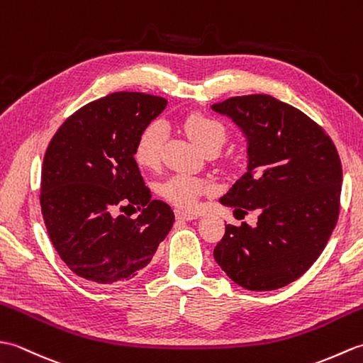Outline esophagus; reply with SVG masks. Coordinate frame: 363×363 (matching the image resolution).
I'll list each match as a JSON object with an SVG mask.
<instances>
[{
	"mask_svg": "<svg viewBox=\"0 0 363 363\" xmlns=\"http://www.w3.org/2000/svg\"><path fill=\"white\" fill-rule=\"evenodd\" d=\"M176 218L181 220V221H191V220H196L199 218L198 213H191V212H184V211H176L174 212Z\"/></svg>",
	"mask_w": 363,
	"mask_h": 363,
	"instance_id": "obj_1",
	"label": "esophagus"
}]
</instances>
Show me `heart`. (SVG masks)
<instances>
[{
    "mask_svg": "<svg viewBox=\"0 0 363 363\" xmlns=\"http://www.w3.org/2000/svg\"><path fill=\"white\" fill-rule=\"evenodd\" d=\"M184 129L204 152L211 148H221L226 140V133L220 123L201 113L189 115L184 121ZM167 137L168 128L165 121L154 120L146 125L137 138L134 150V157L138 164L146 168L156 167ZM206 190L207 184L203 179L189 174H174L160 186L162 196L182 209H191Z\"/></svg>",
    "mask_w": 363,
    "mask_h": 363,
    "instance_id": "b5f03b06",
    "label": "heart"
}]
</instances>
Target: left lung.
I'll return each instance as SVG.
<instances>
[{
	"label": "left lung",
	"instance_id": "1",
	"mask_svg": "<svg viewBox=\"0 0 363 363\" xmlns=\"http://www.w3.org/2000/svg\"><path fill=\"white\" fill-rule=\"evenodd\" d=\"M212 111L246 142V172L220 203L234 213L259 211L254 228L226 226L213 257L246 290L282 289L313 265L337 225L340 157L317 123L273 96H234Z\"/></svg>",
	"mask_w": 363,
	"mask_h": 363
}]
</instances>
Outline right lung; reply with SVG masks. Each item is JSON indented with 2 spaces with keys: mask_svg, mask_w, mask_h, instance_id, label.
I'll list each match as a JSON object with an SVG mask.
<instances>
[{
  "mask_svg": "<svg viewBox=\"0 0 363 363\" xmlns=\"http://www.w3.org/2000/svg\"><path fill=\"white\" fill-rule=\"evenodd\" d=\"M167 104L135 91L107 95L74 112L48 145L43 221L59 257L84 279H133L173 228L172 207L151 199L134 159L138 135ZM128 206L143 213L135 220L118 215Z\"/></svg>",
  "mask_w": 363,
  "mask_h": 363,
  "instance_id": "1",
  "label": "right lung"
}]
</instances>
